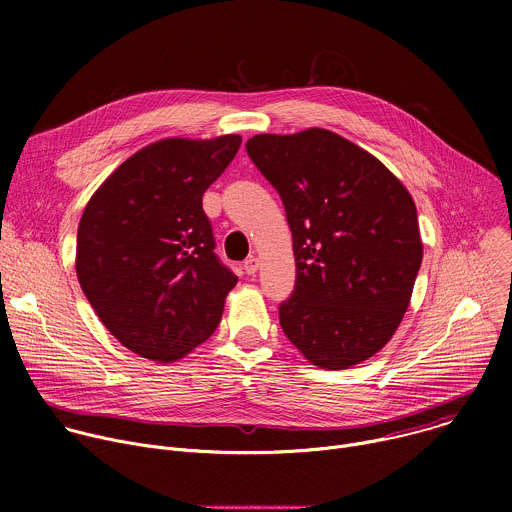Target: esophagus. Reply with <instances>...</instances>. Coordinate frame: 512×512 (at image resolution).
I'll return each mask as SVG.
<instances>
[{"mask_svg": "<svg viewBox=\"0 0 512 512\" xmlns=\"http://www.w3.org/2000/svg\"><path fill=\"white\" fill-rule=\"evenodd\" d=\"M243 269H245L247 275H255V273L259 271V259H257V257H249V259L245 261Z\"/></svg>", "mask_w": 512, "mask_h": 512, "instance_id": "34e87169", "label": "esophagus"}]
</instances>
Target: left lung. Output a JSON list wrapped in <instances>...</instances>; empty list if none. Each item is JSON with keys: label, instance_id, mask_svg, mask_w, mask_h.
Masks as SVG:
<instances>
[{"label": "left lung", "instance_id": "left-lung-1", "mask_svg": "<svg viewBox=\"0 0 512 512\" xmlns=\"http://www.w3.org/2000/svg\"><path fill=\"white\" fill-rule=\"evenodd\" d=\"M247 154L281 196L294 239L283 334L320 369L369 360L399 328L423 259L409 190L373 154L320 127L255 135Z\"/></svg>", "mask_w": 512, "mask_h": 512}]
</instances>
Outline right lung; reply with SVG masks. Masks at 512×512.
<instances>
[{"instance_id":"obj_1","label":"right lung","mask_w":512,"mask_h":512,"mask_svg":"<svg viewBox=\"0 0 512 512\" xmlns=\"http://www.w3.org/2000/svg\"><path fill=\"white\" fill-rule=\"evenodd\" d=\"M241 135L168 137L127 158L91 196L77 275L105 328L131 352L174 362L221 322L237 275L214 255L202 194Z\"/></svg>"}]
</instances>
